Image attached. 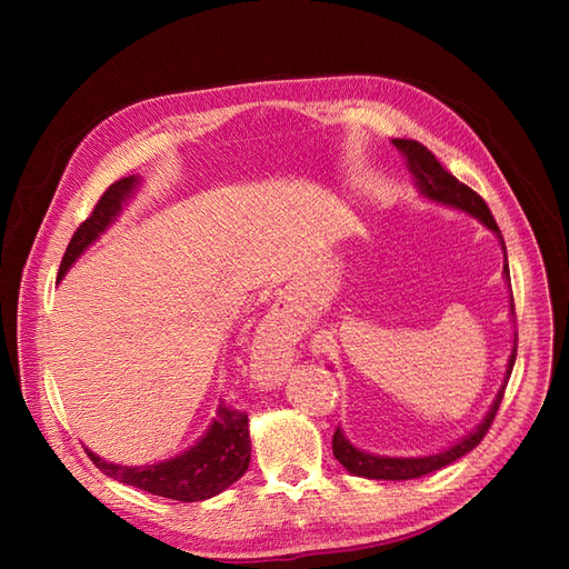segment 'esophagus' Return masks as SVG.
I'll use <instances>...</instances> for the list:
<instances>
[{
    "label": "esophagus",
    "instance_id": "34e87169",
    "mask_svg": "<svg viewBox=\"0 0 569 569\" xmlns=\"http://www.w3.org/2000/svg\"><path fill=\"white\" fill-rule=\"evenodd\" d=\"M289 325L282 313H270L251 341V368L263 382H278L291 358Z\"/></svg>",
    "mask_w": 569,
    "mask_h": 569
}]
</instances>
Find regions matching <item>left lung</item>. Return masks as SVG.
<instances>
[{"label":"left lung","instance_id":"left-lung-1","mask_svg":"<svg viewBox=\"0 0 569 569\" xmlns=\"http://www.w3.org/2000/svg\"><path fill=\"white\" fill-rule=\"evenodd\" d=\"M393 144L399 147L403 151V157L408 161V168L412 178H416V184L420 187V192L429 199L435 201H441V203H449V206H456V209H462L468 211L470 216L479 218L485 226L493 232H498V226L496 220L489 211L487 201L481 199L472 187H468L465 182H460L456 176H451L449 170H446L432 151H429L425 144L416 142V140H393ZM503 244V239H501ZM503 251H506V244H503ZM503 272L506 278L510 282V270H508V256H506V266H503ZM512 306V316H515V303ZM518 341V339H515ZM515 356H518V347L512 349L510 358H508V370H506V382L501 387V391H498L496 401L491 406V410L487 412L485 422H481L475 432H470L465 439H460L456 446H451L449 451H441L437 456H425V458H385V456H370V453H363L358 451L356 446H351L347 441V437L341 435V429L337 427V432L332 437V453L335 458L347 468L351 475H358V477H368V479H391V481H401V479H416V477H425L429 472H437L441 468H446V465H451L453 460L462 458L465 453H470L475 446L487 437L489 427L496 418L498 412V406H501L503 401V393H506V385L510 380V372H512V366H515Z\"/></svg>","mask_w":569,"mask_h":569}]
</instances>
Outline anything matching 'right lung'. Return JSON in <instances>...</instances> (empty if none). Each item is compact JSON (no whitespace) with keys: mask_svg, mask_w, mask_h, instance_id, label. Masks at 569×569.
Here are the masks:
<instances>
[{"mask_svg":"<svg viewBox=\"0 0 569 569\" xmlns=\"http://www.w3.org/2000/svg\"><path fill=\"white\" fill-rule=\"evenodd\" d=\"M137 182L140 180L134 176L120 178L113 184H109L107 192L99 197L90 218H84L80 222V228L73 232L71 242L66 247L59 266V278H63L76 258L111 226V220L120 213V209H123V201L132 194ZM88 456L107 477L123 481L128 487H137L153 496L173 498V501L182 503L206 501V498L228 489L232 481H237L247 472L251 460L249 418L244 410L220 403L211 429L192 446V449L157 465L128 468V465L101 460L92 451H88Z\"/></svg>","mask_w":569,"mask_h":569,"instance_id":"obj_1","label":"right lung"}]
</instances>
